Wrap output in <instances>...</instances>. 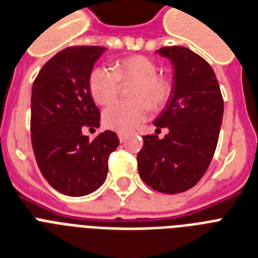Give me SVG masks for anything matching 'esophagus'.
<instances>
[{
	"mask_svg": "<svg viewBox=\"0 0 258 258\" xmlns=\"http://www.w3.org/2000/svg\"><path fill=\"white\" fill-rule=\"evenodd\" d=\"M118 138H119V140H120V142H124L125 139H127V135H125V134H123V133H119L118 134Z\"/></svg>",
	"mask_w": 258,
	"mask_h": 258,
	"instance_id": "34e87169",
	"label": "esophagus"
}]
</instances>
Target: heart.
<instances>
[{"label":"heart","mask_w":258,"mask_h":258,"mask_svg":"<svg viewBox=\"0 0 258 258\" xmlns=\"http://www.w3.org/2000/svg\"><path fill=\"white\" fill-rule=\"evenodd\" d=\"M136 81L131 102H115L103 111V124L119 133H130L147 119L152 108L164 106L171 95V83L158 75V66L151 59L135 55L119 60L115 73L95 68L89 77V90L98 104H108L116 98L119 81Z\"/></svg>","instance_id":"heart-1"}]
</instances>
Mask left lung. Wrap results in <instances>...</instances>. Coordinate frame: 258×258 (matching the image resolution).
<instances>
[{
    "instance_id": "1",
    "label": "left lung",
    "mask_w": 258,
    "mask_h": 258,
    "mask_svg": "<svg viewBox=\"0 0 258 258\" xmlns=\"http://www.w3.org/2000/svg\"><path fill=\"white\" fill-rule=\"evenodd\" d=\"M156 53L172 63L173 87L167 106L154 120L168 134L143 136L138 169L144 183L162 194L188 190L212 162L223 122L224 100L208 62L183 46Z\"/></svg>"
}]
</instances>
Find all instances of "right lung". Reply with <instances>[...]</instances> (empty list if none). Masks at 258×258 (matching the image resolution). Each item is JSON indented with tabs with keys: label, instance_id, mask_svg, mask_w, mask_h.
Here are the masks:
<instances>
[{
	"label": "right lung",
	"instance_id": "right-lung-1",
	"mask_svg": "<svg viewBox=\"0 0 258 258\" xmlns=\"http://www.w3.org/2000/svg\"><path fill=\"white\" fill-rule=\"evenodd\" d=\"M106 51L102 46L69 47L47 60L31 89V144L42 175L54 189L85 196L104 183L108 156L119 146L112 131L94 140L82 127L98 128L99 108L89 90L94 63Z\"/></svg>",
	"mask_w": 258,
	"mask_h": 258
}]
</instances>
